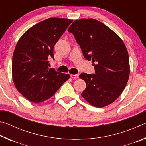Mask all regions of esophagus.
Returning a JSON list of instances; mask_svg holds the SVG:
<instances>
[{"mask_svg": "<svg viewBox=\"0 0 146 146\" xmlns=\"http://www.w3.org/2000/svg\"><path fill=\"white\" fill-rule=\"evenodd\" d=\"M70 76L72 78H73V79L78 78V75H72V74H71V75H70Z\"/></svg>", "mask_w": 146, "mask_h": 146, "instance_id": "esophagus-1", "label": "esophagus"}]
</instances>
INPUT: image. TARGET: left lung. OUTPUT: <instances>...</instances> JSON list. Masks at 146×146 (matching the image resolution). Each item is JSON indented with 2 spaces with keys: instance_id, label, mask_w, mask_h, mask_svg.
I'll use <instances>...</instances> for the list:
<instances>
[{
  "instance_id": "left-lung-1",
  "label": "left lung",
  "mask_w": 146,
  "mask_h": 146,
  "mask_svg": "<svg viewBox=\"0 0 146 146\" xmlns=\"http://www.w3.org/2000/svg\"><path fill=\"white\" fill-rule=\"evenodd\" d=\"M80 45L84 56L92 60L95 74L81 73L86 83L82 97L102 108L117 99L129 79V55L124 43L114 31L93 19L76 20L68 28Z\"/></svg>"
}]
</instances>
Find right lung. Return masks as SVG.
I'll return each instance as SVG.
<instances>
[{"label": "right lung", "instance_id": "1", "mask_svg": "<svg viewBox=\"0 0 146 146\" xmlns=\"http://www.w3.org/2000/svg\"><path fill=\"white\" fill-rule=\"evenodd\" d=\"M72 22L56 17L46 19L28 29L17 42L12 77L17 90L31 102L48 99L70 78L69 74L49 68L48 58L54 59V46Z\"/></svg>", "mask_w": 146, "mask_h": 146}]
</instances>
